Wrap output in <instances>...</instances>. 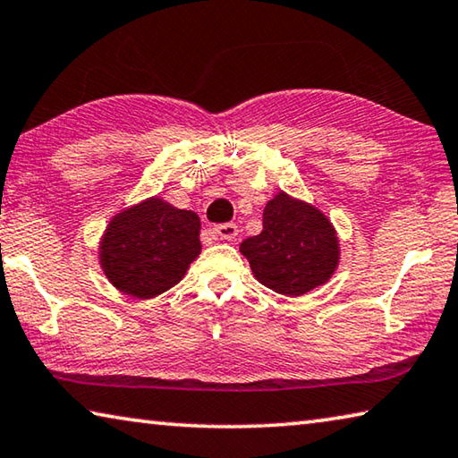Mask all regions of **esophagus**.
<instances>
[{"label": "esophagus", "mask_w": 458, "mask_h": 458, "mask_svg": "<svg viewBox=\"0 0 458 458\" xmlns=\"http://www.w3.org/2000/svg\"><path fill=\"white\" fill-rule=\"evenodd\" d=\"M214 234L220 236L222 240H236V236H238V226H236V224H232V222L220 224V226L214 228Z\"/></svg>", "instance_id": "esophagus-1"}]
</instances>
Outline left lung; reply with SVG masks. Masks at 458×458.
Wrapping results in <instances>:
<instances>
[{
  "label": "left lung",
  "mask_w": 458,
  "mask_h": 458,
  "mask_svg": "<svg viewBox=\"0 0 458 458\" xmlns=\"http://www.w3.org/2000/svg\"><path fill=\"white\" fill-rule=\"evenodd\" d=\"M240 252L259 283L286 297L325 284L339 265L337 232L327 216L284 191L268 201L262 232L246 238Z\"/></svg>",
  "instance_id": "8db88e82"
}]
</instances>
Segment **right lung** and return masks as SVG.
<instances>
[{
    "instance_id": "add662e5",
    "label": "right lung",
    "mask_w": 458,
    "mask_h": 458,
    "mask_svg": "<svg viewBox=\"0 0 458 458\" xmlns=\"http://www.w3.org/2000/svg\"><path fill=\"white\" fill-rule=\"evenodd\" d=\"M199 218L159 196L114 214L98 246L105 276L135 299L172 289L201 252Z\"/></svg>"
}]
</instances>
